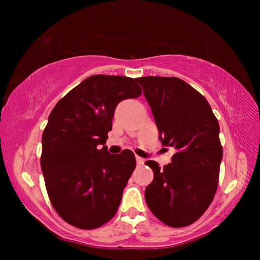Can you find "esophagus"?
Returning <instances> with one entry per match:
<instances>
[{
  "mask_svg": "<svg viewBox=\"0 0 260 260\" xmlns=\"http://www.w3.org/2000/svg\"><path fill=\"white\" fill-rule=\"evenodd\" d=\"M136 162H138L139 165H142L143 162H144V159L142 157H140V156H136Z\"/></svg>",
  "mask_w": 260,
  "mask_h": 260,
  "instance_id": "34e87169",
  "label": "esophagus"
}]
</instances>
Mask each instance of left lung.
<instances>
[{
  "label": "left lung",
  "mask_w": 260,
  "mask_h": 260,
  "mask_svg": "<svg viewBox=\"0 0 260 260\" xmlns=\"http://www.w3.org/2000/svg\"><path fill=\"white\" fill-rule=\"evenodd\" d=\"M143 88L162 146L173 147L170 164L153 171L146 202L156 218L170 227H186L202 217L213 201L222 147L219 122L203 95L174 77H142Z\"/></svg>",
  "instance_id": "8db88e82"
}]
</instances>
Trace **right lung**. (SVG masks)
Returning a JSON list of instances; mask_svg holds the SVG:
<instances>
[{
    "label": "right lung",
    "mask_w": 260,
    "mask_h": 260,
    "mask_svg": "<svg viewBox=\"0 0 260 260\" xmlns=\"http://www.w3.org/2000/svg\"><path fill=\"white\" fill-rule=\"evenodd\" d=\"M141 94L134 79L98 74L70 90L49 114L41 170L52 206L70 225L95 230L116 214L136 160L128 149L111 155L104 144L118 103Z\"/></svg>",
    "instance_id": "add662e5"
}]
</instances>
